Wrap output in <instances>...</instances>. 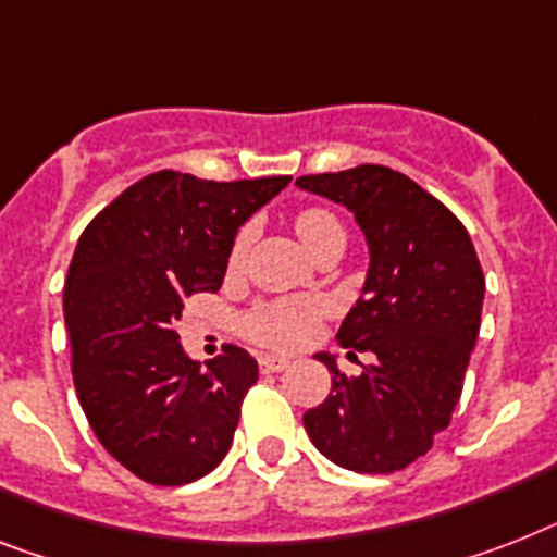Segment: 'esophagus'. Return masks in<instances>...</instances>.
Listing matches in <instances>:
<instances>
[{
    "instance_id": "esophagus-1",
    "label": "esophagus",
    "mask_w": 557,
    "mask_h": 557,
    "mask_svg": "<svg viewBox=\"0 0 557 557\" xmlns=\"http://www.w3.org/2000/svg\"><path fill=\"white\" fill-rule=\"evenodd\" d=\"M259 367H261V372H282V370H287L289 361L282 356H264V358H259Z\"/></svg>"
}]
</instances>
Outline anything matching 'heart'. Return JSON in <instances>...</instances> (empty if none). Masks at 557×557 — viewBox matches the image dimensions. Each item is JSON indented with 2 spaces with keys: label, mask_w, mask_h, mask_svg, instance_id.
I'll use <instances>...</instances> for the list:
<instances>
[{
  "label": "heart",
  "mask_w": 557,
  "mask_h": 557,
  "mask_svg": "<svg viewBox=\"0 0 557 557\" xmlns=\"http://www.w3.org/2000/svg\"><path fill=\"white\" fill-rule=\"evenodd\" d=\"M296 233L310 247L312 256L335 242H347L338 215L324 207L301 210L296 215ZM247 245H250V230H238V236L233 238V247H230V264H238L245 259ZM321 312H324V305L319 298H275L268 305H259L247 315L245 333L270 350H296L312 338Z\"/></svg>",
  "instance_id": "obj_1"
}]
</instances>
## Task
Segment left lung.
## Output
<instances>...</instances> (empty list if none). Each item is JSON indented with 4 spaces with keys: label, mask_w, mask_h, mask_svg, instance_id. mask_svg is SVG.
<instances>
[{
    "label": "left lung",
    "mask_w": 557,
    "mask_h": 557,
    "mask_svg": "<svg viewBox=\"0 0 557 557\" xmlns=\"http://www.w3.org/2000/svg\"><path fill=\"white\" fill-rule=\"evenodd\" d=\"M296 185L347 207L364 233L367 282L335 338L375 356L350 379L319 352L333 389L305 412V430L344 470L398 472L449 426L481 327L484 270L467 227L398 170L358 164Z\"/></svg>",
    "instance_id": "obj_1"
}]
</instances>
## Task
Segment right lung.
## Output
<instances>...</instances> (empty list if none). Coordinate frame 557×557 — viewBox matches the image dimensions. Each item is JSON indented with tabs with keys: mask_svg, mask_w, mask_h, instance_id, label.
Returning <instances> with one entry per match:
<instances>
[{
	"mask_svg": "<svg viewBox=\"0 0 557 557\" xmlns=\"http://www.w3.org/2000/svg\"><path fill=\"white\" fill-rule=\"evenodd\" d=\"M287 185L159 170L79 236L64 282L73 384L96 438L147 484H190L233 444L256 358L224 344L201 367L173 327L187 296L222 287L238 227Z\"/></svg>",
	"mask_w": 557,
	"mask_h": 557,
	"instance_id": "obj_1",
	"label": "right lung"
}]
</instances>
